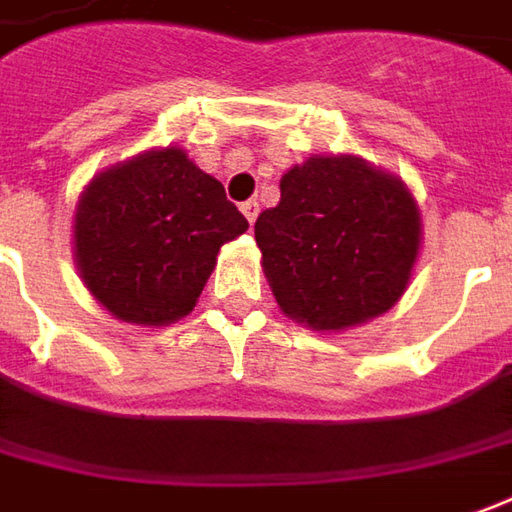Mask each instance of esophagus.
Instances as JSON below:
<instances>
[{
  "mask_svg": "<svg viewBox=\"0 0 512 512\" xmlns=\"http://www.w3.org/2000/svg\"><path fill=\"white\" fill-rule=\"evenodd\" d=\"M241 212H243V215H246V221H249V224H255L260 207H257V201H243Z\"/></svg>",
  "mask_w": 512,
  "mask_h": 512,
  "instance_id": "esophagus-1",
  "label": "esophagus"
}]
</instances>
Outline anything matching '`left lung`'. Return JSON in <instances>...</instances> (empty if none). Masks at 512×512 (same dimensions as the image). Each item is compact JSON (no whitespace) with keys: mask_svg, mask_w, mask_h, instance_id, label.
Returning <instances> with one entry per match:
<instances>
[{"mask_svg":"<svg viewBox=\"0 0 512 512\" xmlns=\"http://www.w3.org/2000/svg\"><path fill=\"white\" fill-rule=\"evenodd\" d=\"M420 235L409 187L350 154L294 165L280 179V204L255 221L274 300L314 330L387 314L412 280Z\"/></svg>","mask_w":512,"mask_h":512,"instance_id":"1","label":"left lung"}]
</instances>
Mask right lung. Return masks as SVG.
<instances>
[{
	"label": "right lung",
	"mask_w": 512,
	"mask_h": 512,
	"mask_svg": "<svg viewBox=\"0 0 512 512\" xmlns=\"http://www.w3.org/2000/svg\"><path fill=\"white\" fill-rule=\"evenodd\" d=\"M72 229L89 294L123 322L159 328L196 308L218 249L249 221L224 184L170 145L97 173Z\"/></svg>",
	"instance_id": "add662e5"
}]
</instances>
